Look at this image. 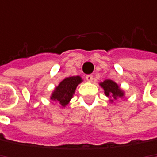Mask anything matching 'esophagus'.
<instances>
[{
    "instance_id": "1",
    "label": "esophagus",
    "mask_w": 157,
    "mask_h": 157,
    "mask_svg": "<svg viewBox=\"0 0 157 157\" xmlns=\"http://www.w3.org/2000/svg\"><path fill=\"white\" fill-rule=\"evenodd\" d=\"M85 78H86V80H87V81L91 82V81L93 80V76H92V75H87Z\"/></svg>"
}]
</instances>
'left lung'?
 <instances>
[{"label": "left lung", "mask_w": 157, "mask_h": 157, "mask_svg": "<svg viewBox=\"0 0 157 157\" xmlns=\"http://www.w3.org/2000/svg\"><path fill=\"white\" fill-rule=\"evenodd\" d=\"M101 86L103 88L105 95L108 97H113L117 100V98H121L123 96V92L120 90L117 84L113 80L107 79L101 83Z\"/></svg>", "instance_id": "1"}]
</instances>
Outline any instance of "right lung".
I'll use <instances>...</instances> for the list:
<instances>
[{"mask_svg": "<svg viewBox=\"0 0 157 157\" xmlns=\"http://www.w3.org/2000/svg\"><path fill=\"white\" fill-rule=\"evenodd\" d=\"M81 81H82L81 78L78 76L69 77L65 78L56 88L55 91L51 96V100L60 103L62 106H66L67 102L70 101V99L72 98L77 86Z\"/></svg>", "mask_w": 157, "mask_h": 157, "instance_id": "add662e5", "label": "right lung"}]
</instances>
